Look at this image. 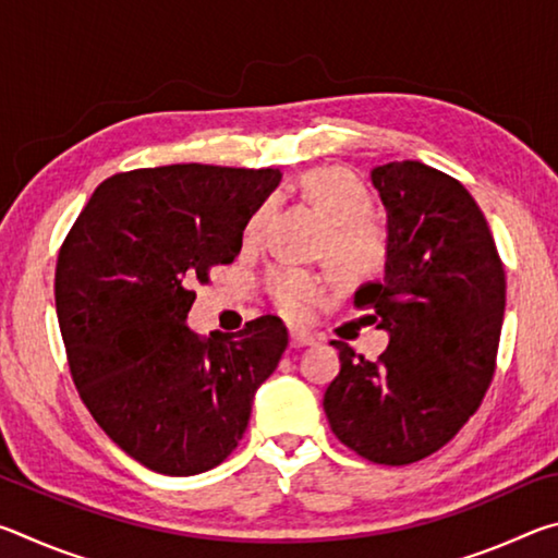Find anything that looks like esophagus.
Instances as JSON below:
<instances>
[{
	"label": "esophagus",
	"mask_w": 558,
	"mask_h": 558,
	"mask_svg": "<svg viewBox=\"0 0 558 558\" xmlns=\"http://www.w3.org/2000/svg\"><path fill=\"white\" fill-rule=\"evenodd\" d=\"M310 344H315V337L313 335L305 332V329H292V332H290V347L292 349L310 347Z\"/></svg>",
	"instance_id": "34e87169"
}]
</instances>
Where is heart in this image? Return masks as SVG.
<instances>
[{"mask_svg": "<svg viewBox=\"0 0 558 558\" xmlns=\"http://www.w3.org/2000/svg\"><path fill=\"white\" fill-rule=\"evenodd\" d=\"M295 192L325 216L317 256L327 258L339 276L364 280L381 272L389 260V231L372 209V194L362 179L344 167H313L302 172ZM270 202H260L243 223V241L256 243L268 221ZM266 295L286 317H300L310 302L323 298L325 280L302 268L266 272Z\"/></svg>", "mask_w": 558, "mask_h": 558, "instance_id": "1", "label": "heart"}]
</instances>
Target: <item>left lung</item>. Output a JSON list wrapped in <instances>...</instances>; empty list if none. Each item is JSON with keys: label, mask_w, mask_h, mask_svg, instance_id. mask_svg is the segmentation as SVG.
<instances>
[{"label": "left lung", "mask_w": 558, "mask_h": 558, "mask_svg": "<svg viewBox=\"0 0 558 558\" xmlns=\"http://www.w3.org/2000/svg\"><path fill=\"white\" fill-rule=\"evenodd\" d=\"M389 211L384 282L354 307L389 332L379 359L337 342L342 369L325 391L339 442L376 465L433 456L483 403L497 369L505 266L485 214L456 177L423 162L376 167Z\"/></svg>", "instance_id": "1"}]
</instances>
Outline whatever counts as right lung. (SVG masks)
Returning a JSON list of instances; mask_svg holds the SVG:
<instances>
[{"mask_svg": "<svg viewBox=\"0 0 558 558\" xmlns=\"http://www.w3.org/2000/svg\"><path fill=\"white\" fill-rule=\"evenodd\" d=\"M278 177L216 165L112 174L61 243L53 295L71 379L108 438L162 475L231 456L288 347L272 315L219 337L184 325L192 288L239 256Z\"/></svg>", "mask_w": 558, "mask_h": 558, "instance_id": "right-lung-1", "label": "right lung"}]
</instances>
